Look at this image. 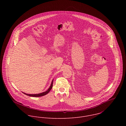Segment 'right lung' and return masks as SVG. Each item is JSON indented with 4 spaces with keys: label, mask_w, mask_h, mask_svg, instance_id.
<instances>
[{
    "label": "right lung",
    "mask_w": 126,
    "mask_h": 126,
    "mask_svg": "<svg viewBox=\"0 0 126 126\" xmlns=\"http://www.w3.org/2000/svg\"><path fill=\"white\" fill-rule=\"evenodd\" d=\"M53 79L52 80V82H51V85H50L49 88L48 89V90H47V91H46V92H43V93H40V94H28L24 93H24V94H25L28 95V96H30L39 97V96H44V95L47 94H48V93L49 92V91L52 89V86H53Z\"/></svg>",
    "instance_id": "obj_1"
}]
</instances>
